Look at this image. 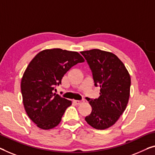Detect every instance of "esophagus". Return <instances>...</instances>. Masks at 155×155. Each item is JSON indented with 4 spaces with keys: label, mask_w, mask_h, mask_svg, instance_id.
Listing matches in <instances>:
<instances>
[{
    "label": "esophagus",
    "mask_w": 155,
    "mask_h": 155,
    "mask_svg": "<svg viewBox=\"0 0 155 155\" xmlns=\"http://www.w3.org/2000/svg\"><path fill=\"white\" fill-rule=\"evenodd\" d=\"M84 101H85L84 100H74V102L76 104L80 105V104H81L82 103H84Z\"/></svg>",
    "instance_id": "obj_1"
}]
</instances>
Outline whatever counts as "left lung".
<instances>
[{
	"label": "left lung",
	"instance_id": "1",
	"mask_svg": "<svg viewBox=\"0 0 155 155\" xmlns=\"http://www.w3.org/2000/svg\"><path fill=\"white\" fill-rule=\"evenodd\" d=\"M81 54L91 70L94 85L101 88L99 98H87L92 112L85 120L94 129H107L114 125L127 107L130 75L122 62L112 53L92 49Z\"/></svg>",
	"mask_w": 155,
	"mask_h": 155
}]
</instances>
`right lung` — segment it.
<instances>
[{
	"mask_svg": "<svg viewBox=\"0 0 155 155\" xmlns=\"http://www.w3.org/2000/svg\"><path fill=\"white\" fill-rule=\"evenodd\" d=\"M83 62L77 52L53 48L39 53L28 65L21 83L23 103L38 127L50 129L61 121L71 101L54 93L55 87L71 67Z\"/></svg>",
	"mask_w": 155,
	"mask_h": 155,
	"instance_id": "obj_1",
	"label": "right lung"
}]
</instances>
